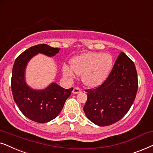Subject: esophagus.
<instances>
[{"label": "esophagus", "instance_id": "esophagus-1", "mask_svg": "<svg viewBox=\"0 0 153 153\" xmlns=\"http://www.w3.org/2000/svg\"><path fill=\"white\" fill-rule=\"evenodd\" d=\"M81 91V90L79 88H78V87H75L74 89H73V94H78V93H80Z\"/></svg>", "mask_w": 153, "mask_h": 153}]
</instances>
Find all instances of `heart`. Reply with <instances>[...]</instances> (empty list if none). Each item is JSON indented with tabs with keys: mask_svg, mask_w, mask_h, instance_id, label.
Instances as JSON below:
<instances>
[{
	"mask_svg": "<svg viewBox=\"0 0 153 153\" xmlns=\"http://www.w3.org/2000/svg\"><path fill=\"white\" fill-rule=\"evenodd\" d=\"M113 66V57L109 54L87 52L75 56L71 66L64 64L63 74L69 80L75 78V74L82 75L83 84L95 87L104 82Z\"/></svg>",
	"mask_w": 153,
	"mask_h": 153,
	"instance_id": "heart-1",
	"label": "heart"
}]
</instances>
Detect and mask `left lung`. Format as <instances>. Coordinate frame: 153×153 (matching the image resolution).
Masks as SVG:
<instances>
[{
  "label": "left lung",
  "instance_id": "obj_1",
  "mask_svg": "<svg viewBox=\"0 0 153 153\" xmlns=\"http://www.w3.org/2000/svg\"><path fill=\"white\" fill-rule=\"evenodd\" d=\"M138 90L137 72L134 62L121 52L106 80L94 89L85 90L87 100L83 110L98 126L117 123L133 104Z\"/></svg>",
  "mask_w": 153,
  "mask_h": 153
}]
</instances>
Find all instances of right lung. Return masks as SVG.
Returning <instances> with one entry per match:
<instances>
[{
	"instance_id": "add662e5",
	"label": "right lung",
	"mask_w": 153,
	"mask_h": 153,
	"mask_svg": "<svg viewBox=\"0 0 153 153\" xmlns=\"http://www.w3.org/2000/svg\"><path fill=\"white\" fill-rule=\"evenodd\" d=\"M59 52V48L46 44L37 45L22 52L14 63L11 80L14 100L22 113L36 123H45L57 117L73 88L66 89L52 82L43 89H33L25 80L26 66L39 53L52 57Z\"/></svg>"
}]
</instances>
